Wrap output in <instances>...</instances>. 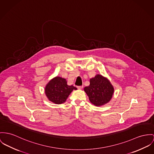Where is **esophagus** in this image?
Masks as SVG:
<instances>
[{
	"label": "esophagus",
	"instance_id": "obj_1",
	"mask_svg": "<svg viewBox=\"0 0 154 154\" xmlns=\"http://www.w3.org/2000/svg\"><path fill=\"white\" fill-rule=\"evenodd\" d=\"M83 88V85H81V86H77V88H78V89H82Z\"/></svg>",
	"mask_w": 154,
	"mask_h": 154
}]
</instances>
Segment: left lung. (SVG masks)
Masks as SVG:
<instances>
[{
    "mask_svg": "<svg viewBox=\"0 0 154 154\" xmlns=\"http://www.w3.org/2000/svg\"><path fill=\"white\" fill-rule=\"evenodd\" d=\"M90 102L95 106H101L108 103L114 91L110 82L101 75L97 74L90 80V85L84 88Z\"/></svg>",
    "mask_w": 154,
    "mask_h": 154,
    "instance_id": "8db88e82",
    "label": "left lung"
}]
</instances>
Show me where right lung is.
<instances>
[{"instance_id": "1", "label": "right lung", "mask_w": 154, "mask_h": 154, "mask_svg": "<svg viewBox=\"0 0 154 154\" xmlns=\"http://www.w3.org/2000/svg\"><path fill=\"white\" fill-rule=\"evenodd\" d=\"M73 90L77 88L67 85L65 79L56 77L51 79L45 87V93L48 99L56 104L64 103Z\"/></svg>"}]
</instances>
